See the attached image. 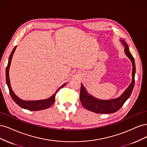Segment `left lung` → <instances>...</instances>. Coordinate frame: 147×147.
<instances>
[{"label":"left lung","instance_id":"left-lung-1","mask_svg":"<svg viewBox=\"0 0 147 147\" xmlns=\"http://www.w3.org/2000/svg\"><path fill=\"white\" fill-rule=\"evenodd\" d=\"M122 44L125 47V53L132 62V82L125 92L119 97L115 99L102 100L99 99L90 94L87 90L81 84L80 92V101L82 105L86 109L95 112L97 113H111L118 111L124 105L127 99L131 96V94L133 90L135 82V73L136 66L134 57L131 54L128 46L126 42L123 40H120Z\"/></svg>","mask_w":147,"mask_h":147}]
</instances>
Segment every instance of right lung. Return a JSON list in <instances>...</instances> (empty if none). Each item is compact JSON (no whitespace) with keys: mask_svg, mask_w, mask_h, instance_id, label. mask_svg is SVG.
<instances>
[{"mask_svg":"<svg viewBox=\"0 0 147 147\" xmlns=\"http://www.w3.org/2000/svg\"><path fill=\"white\" fill-rule=\"evenodd\" d=\"M16 48V46H15V48H14L10 57H9L8 65H7V68H6V82H7V84L8 89H9V92H10V95H11L12 99L19 106H20L21 107H22L23 109H27L29 111H41V110L46 109L49 108L54 104V102L55 101V95H56L57 93L59 92V90L60 88L63 87L65 85L67 84V83H65L61 87H60L57 89V90L55 92V93L53 94V95L48 99H41V100H37V101H26V100H23V99L19 98L18 96L16 95L15 93H14V92L13 91V90L11 87V85H10V78H9V69H10L11 59L13 57V54H14V53H15Z\"/></svg>","mask_w":147,"mask_h":147,"instance_id":"1","label":"right lung"}]
</instances>
